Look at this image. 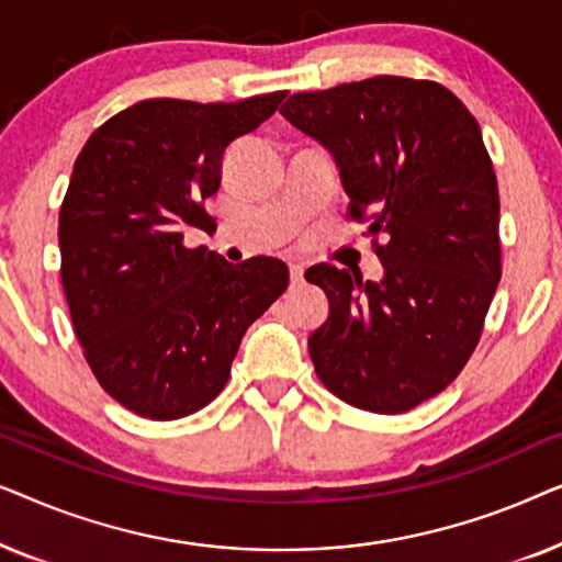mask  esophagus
<instances>
[{
    "mask_svg": "<svg viewBox=\"0 0 562 562\" xmlns=\"http://www.w3.org/2000/svg\"><path fill=\"white\" fill-rule=\"evenodd\" d=\"M289 273H291V286H299V283L304 281V266L291 263L289 266Z\"/></svg>",
    "mask_w": 562,
    "mask_h": 562,
    "instance_id": "34e87169",
    "label": "esophagus"
}]
</instances>
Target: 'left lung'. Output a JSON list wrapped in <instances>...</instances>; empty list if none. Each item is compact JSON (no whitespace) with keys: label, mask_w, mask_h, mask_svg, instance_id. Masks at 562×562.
I'll return each mask as SVG.
<instances>
[{"label":"left lung","mask_w":562,"mask_h":562,"mask_svg":"<svg viewBox=\"0 0 562 562\" xmlns=\"http://www.w3.org/2000/svg\"><path fill=\"white\" fill-rule=\"evenodd\" d=\"M281 114L333 153L348 217L368 222L383 266L379 283L329 263L304 273L329 299L310 337L314 371L345 404L409 412L463 371L502 279L498 183L479 122L442 83L406 76L299 91Z\"/></svg>","instance_id":"1"}]
</instances>
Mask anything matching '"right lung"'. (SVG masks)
<instances>
[{
	"instance_id": "obj_1",
	"label": "right lung",
	"mask_w": 562,
	"mask_h": 562,
	"mask_svg": "<svg viewBox=\"0 0 562 562\" xmlns=\"http://www.w3.org/2000/svg\"><path fill=\"white\" fill-rule=\"evenodd\" d=\"M286 91L240 102L145 99L99 125L74 164L58 214L60 283L99 386L125 409L168 422L225 389L252 322L289 286L279 258L227 263L189 248L214 225L227 145Z\"/></svg>"
}]
</instances>
